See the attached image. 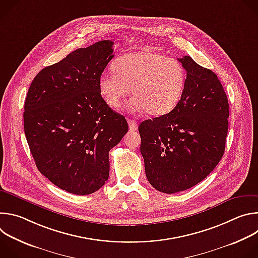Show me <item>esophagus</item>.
Returning a JSON list of instances; mask_svg holds the SVG:
<instances>
[{"label":"esophagus","mask_w":258,"mask_h":258,"mask_svg":"<svg viewBox=\"0 0 258 258\" xmlns=\"http://www.w3.org/2000/svg\"><path fill=\"white\" fill-rule=\"evenodd\" d=\"M127 123H128V127H130V131H131V132H135V131L138 130V123H137L135 120L128 119V120H127Z\"/></svg>","instance_id":"esophagus-1"}]
</instances>
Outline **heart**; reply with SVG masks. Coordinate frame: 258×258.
I'll return each instance as SVG.
<instances>
[{
    "instance_id": "obj_1",
    "label": "heart",
    "mask_w": 258,
    "mask_h": 258,
    "mask_svg": "<svg viewBox=\"0 0 258 258\" xmlns=\"http://www.w3.org/2000/svg\"><path fill=\"white\" fill-rule=\"evenodd\" d=\"M112 67L114 73H103L98 82L99 94L110 108H119L131 89L130 111L159 116L171 111L185 90L181 63L150 49L124 54Z\"/></svg>"
}]
</instances>
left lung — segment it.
I'll return each instance as SVG.
<instances>
[{
  "label": "left lung",
  "mask_w": 258,
  "mask_h": 258,
  "mask_svg": "<svg viewBox=\"0 0 258 258\" xmlns=\"http://www.w3.org/2000/svg\"><path fill=\"white\" fill-rule=\"evenodd\" d=\"M177 60L187 72L179 102L169 113L139 125L146 176L166 194L192 188L214 169L229 128L228 98L217 76L190 56Z\"/></svg>",
  "instance_id": "obj_1"
}]
</instances>
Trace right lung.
I'll return each instance as SVG.
<instances>
[{"mask_svg":"<svg viewBox=\"0 0 258 258\" xmlns=\"http://www.w3.org/2000/svg\"><path fill=\"white\" fill-rule=\"evenodd\" d=\"M100 41L42 69L24 103V133L40 172L76 195L98 191L109 177V151L128 131L101 98L98 82L113 58Z\"/></svg>","mask_w":258,"mask_h":258,"instance_id":"1","label":"right lung"}]
</instances>
